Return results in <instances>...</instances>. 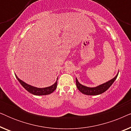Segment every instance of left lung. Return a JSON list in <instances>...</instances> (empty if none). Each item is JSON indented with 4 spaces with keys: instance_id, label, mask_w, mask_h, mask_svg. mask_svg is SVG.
<instances>
[{
    "instance_id": "obj_1",
    "label": "left lung",
    "mask_w": 131,
    "mask_h": 131,
    "mask_svg": "<svg viewBox=\"0 0 131 131\" xmlns=\"http://www.w3.org/2000/svg\"><path fill=\"white\" fill-rule=\"evenodd\" d=\"M118 74H119V73L113 79L107 82L106 83H104L95 88H89L82 85L78 82L77 78H76L77 88H78L79 91L81 92L82 94L88 95H96L101 94L103 92H104L105 91H106L111 86V85L113 83V82L115 81L116 78H117Z\"/></svg>"
}]
</instances>
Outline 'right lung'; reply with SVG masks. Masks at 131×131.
I'll return each instance as SVG.
<instances>
[{
    "label": "right lung",
    "mask_w": 131,
    "mask_h": 131,
    "mask_svg": "<svg viewBox=\"0 0 131 131\" xmlns=\"http://www.w3.org/2000/svg\"><path fill=\"white\" fill-rule=\"evenodd\" d=\"M15 76L19 83H21V85H22L28 92H29L30 93H31V94L33 95H45L51 94L52 92H53V91L56 89L57 86V80H58V78H57L56 82H55L53 85L51 86L43 88H39L34 87L32 86L31 85H28V84L26 83L25 82L19 79L16 75Z\"/></svg>",
    "instance_id": "add662e5"
}]
</instances>
